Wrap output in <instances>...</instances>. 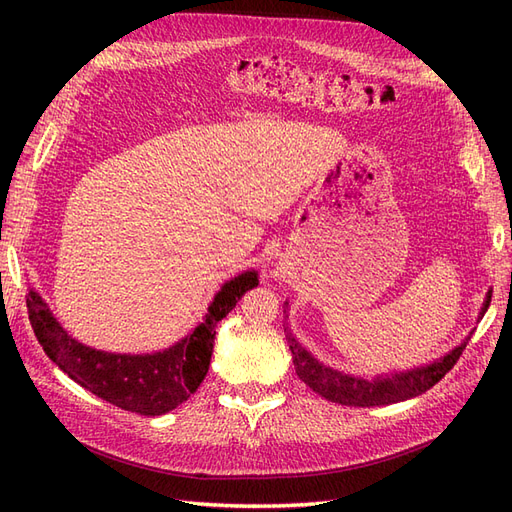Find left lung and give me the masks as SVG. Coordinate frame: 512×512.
<instances>
[{
    "label": "left lung",
    "instance_id": "obj_1",
    "mask_svg": "<svg viewBox=\"0 0 512 512\" xmlns=\"http://www.w3.org/2000/svg\"><path fill=\"white\" fill-rule=\"evenodd\" d=\"M491 303V290L487 292V297L483 301V307L478 312V320L485 316L487 307ZM288 309L290 303L286 299L284 303V318H286V342L292 354V363L294 369H297V376L320 397L333 401V404H342V406H354V408H374V406H389V404H399V401H406L412 397L423 395L429 391L433 384L440 382L446 371H451L457 359L461 356L463 348H466L470 335L463 339L459 346H455L451 352H446L440 359H433L425 365H416L404 371H386V374H376L374 378H365V376H354V374H344L335 367H329L327 363L318 361L316 356L309 352L299 339L290 331L288 324Z\"/></svg>",
    "mask_w": 512,
    "mask_h": 512
}]
</instances>
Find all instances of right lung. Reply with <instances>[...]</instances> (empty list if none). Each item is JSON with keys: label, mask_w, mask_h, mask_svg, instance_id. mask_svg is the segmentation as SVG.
I'll return each instance as SVG.
<instances>
[{"label": "right lung", "mask_w": 512, "mask_h": 512, "mask_svg": "<svg viewBox=\"0 0 512 512\" xmlns=\"http://www.w3.org/2000/svg\"><path fill=\"white\" fill-rule=\"evenodd\" d=\"M254 286H258L254 269L230 277L188 335L173 346L143 354L106 352L79 342L34 286L27 288V312L46 356L76 384L121 410L160 416L196 393L209 371L215 327Z\"/></svg>", "instance_id": "right-lung-1"}]
</instances>
